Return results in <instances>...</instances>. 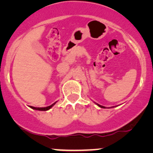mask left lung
Masks as SVG:
<instances>
[{
	"label": "left lung",
	"mask_w": 153,
	"mask_h": 153,
	"mask_svg": "<svg viewBox=\"0 0 153 153\" xmlns=\"http://www.w3.org/2000/svg\"><path fill=\"white\" fill-rule=\"evenodd\" d=\"M97 105H98V106H100V107H101V108H106L105 106H101V105H100V104H97ZM112 107H114V106H112Z\"/></svg>",
	"instance_id": "obj_1"
}]
</instances>
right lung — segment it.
Returning <instances> with one entry per match:
<instances>
[{
    "label": "right lung",
    "mask_w": 153,
    "mask_h": 153,
    "mask_svg": "<svg viewBox=\"0 0 153 153\" xmlns=\"http://www.w3.org/2000/svg\"><path fill=\"white\" fill-rule=\"evenodd\" d=\"M55 103H56V102H55V103H54V104H52V105H50V106H47V107H34V106H30V107L32 108V109H36V110L47 111V110H49V109H51V108H52V106L55 105Z\"/></svg>",
    "instance_id": "right-lung-1"
}]
</instances>
